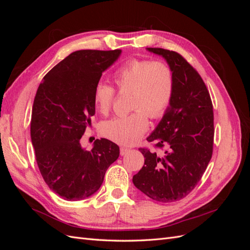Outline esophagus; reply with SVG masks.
I'll list each match as a JSON object with an SVG mask.
<instances>
[{"label":"esophagus","mask_w":250,"mask_h":250,"mask_svg":"<svg viewBox=\"0 0 250 250\" xmlns=\"http://www.w3.org/2000/svg\"><path fill=\"white\" fill-rule=\"evenodd\" d=\"M129 151H130V149H129V148L121 147V149H120V153H121V155H125V154H127L128 152H129Z\"/></svg>","instance_id":"1"}]
</instances>
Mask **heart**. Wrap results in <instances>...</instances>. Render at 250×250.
I'll use <instances>...</instances> for the list:
<instances>
[{
	"label": "heart",
	"instance_id": "obj_1",
	"mask_svg": "<svg viewBox=\"0 0 250 250\" xmlns=\"http://www.w3.org/2000/svg\"><path fill=\"white\" fill-rule=\"evenodd\" d=\"M113 81L121 94L131 93L129 116L117 117L101 126L105 138L121 145L137 143L148 129L151 119H160L169 108L174 76L171 67L164 62L133 59L113 74ZM115 96V89L105 82H98L94 89V102L102 115H107Z\"/></svg>",
	"mask_w": 250,
	"mask_h": 250
}]
</instances>
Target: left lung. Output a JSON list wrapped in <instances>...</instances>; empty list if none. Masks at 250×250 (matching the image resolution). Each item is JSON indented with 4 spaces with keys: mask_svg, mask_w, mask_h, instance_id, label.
<instances>
[{
    "mask_svg": "<svg viewBox=\"0 0 250 250\" xmlns=\"http://www.w3.org/2000/svg\"><path fill=\"white\" fill-rule=\"evenodd\" d=\"M146 50L162 56L171 67L174 92L169 108L147 138L166 150L157 155L140 149L145 164L132 181L153 200L173 202L192 192L210 161L214 142L213 105L200 75L183 56L161 48Z\"/></svg>",
    "mask_w": 250,
    "mask_h": 250,
    "instance_id": "left-lung-1",
    "label": "left lung"
}]
</instances>
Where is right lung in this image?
Listing matches in <instances>:
<instances>
[{"mask_svg": "<svg viewBox=\"0 0 250 250\" xmlns=\"http://www.w3.org/2000/svg\"><path fill=\"white\" fill-rule=\"evenodd\" d=\"M121 53L75 51L53 67L37 88L30 128L37 166L50 190L65 200L94 195L120 155L119 146L109 140H96L86 151L80 139L95 115V86Z\"/></svg>", "mask_w": 250, "mask_h": 250, "instance_id": "obj_1", "label": "right lung"}]
</instances>
